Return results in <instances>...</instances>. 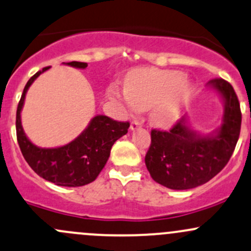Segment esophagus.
<instances>
[{
    "mask_svg": "<svg viewBox=\"0 0 251 251\" xmlns=\"http://www.w3.org/2000/svg\"><path fill=\"white\" fill-rule=\"evenodd\" d=\"M142 126V123L141 121H138V120H133L132 123H131V126H130V128L132 131H134V130H137V128H139Z\"/></svg>",
    "mask_w": 251,
    "mask_h": 251,
    "instance_id": "esophagus-1",
    "label": "esophagus"
}]
</instances>
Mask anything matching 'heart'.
Here are the masks:
<instances>
[{"instance_id": "b5f03b06", "label": "heart", "mask_w": 251, "mask_h": 251, "mask_svg": "<svg viewBox=\"0 0 251 251\" xmlns=\"http://www.w3.org/2000/svg\"><path fill=\"white\" fill-rule=\"evenodd\" d=\"M185 79V75L180 71L142 68L126 79V94L113 91V96L132 110L151 108L154 121L170 125L176 120L191 92Z\"/></svg>"}]
</instances>
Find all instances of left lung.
<instances>
[{"mask_svg": "<svg viewBox=\"0 0 251 251\" xmlns=\"http://www.w3.org/2000/svg\"><path fill=\"white\" fill-rule=\"evenodd\" d=\"M207 88L221 97L224 113L219 127L201 133L184 115L170 131H151L146 166L156 183L173 190L194 189L209 181L232 156L241 132L242 114L230 83L213 79Z\"/></svg>", "mask_w": 251, "mask_h": 251, "instance_id": "1", "label": "left lung"}]
</instances>
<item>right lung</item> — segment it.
Listing matches in <instances>:
<instances>
[{
	"label": "right lung",
	"instance_id": "obj_1",
	"mask_svg": "<svg viewBox=\"0 0 251 251\" xmlns=\"http://www.w3.org/2000/svg\"><path fill=\"white\" fill-rule=\"evenodd\" d=\"M63 65L85 70L86 62H62ZM44 67L30 78L25 85L17 109V138L23 156L35 172L55 185L83 186L91 183L103 170L115 141L127 133L130 124L119 123L105 115H95L77 138L70 143L55 148H41L28 139L21 125V110L28 88L42 73Z\"/></svg>",
	"mask_w": 251,
	"mask_h": 251
}]
</instances>
